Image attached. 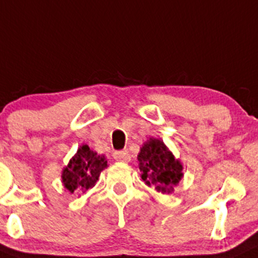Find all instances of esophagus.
I'll use <instances>...</instances> for the list:
<instances>
[{
  "label": "esophagus",
  "instance_id": "1",
  "mask_svg": "<svg viewBox=\"0 0 258 258\" xmlns=\"http://www.w3.org/2000/svg\"><path fill=\"white\" fill-rule=\"evenodd\" d=\"M113 158L117 162H123V163H128L131 161V156L127 151H117L113 153Z\"/></svg>",
  "mask_w": 258,
  "mask_h": 258
}]
</instances>
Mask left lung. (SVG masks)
Here are the masks:
<instances>
[{
    "instance_id": "1",
    "label": "left lung",
    "mask_w": 258,
    "mask_h": 258,
    "mask_svg": "<svg viewBox=\"0 0 258 258\" xmlns=\"http://www.w3.org/2000/svg\"><path fill=\"white\" fill-rule=\"evenodd\" d=\"M141 178L156 191L170 194L184 177L183 164L159 138L151 137L141 147L137 156Z\"/></svg>"
}]
</instances>
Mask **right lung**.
Here are the masks:
<instances>
[{
	"instance_id": "right-lung-1",
	"label": "right lung",
	"mask_w": 258,
	"mask_h": 258,
	"mask_svg": "<svg viewBox=\"0 0 258 258\" xmlns=\"http://www.w3.org/2000/svg\"><path fill=\"white\" fill-rule=\"evenodd\" d=\"M106 168L107 161L104 154L100 156L88 145H81L61 172V183L72 194H85L94 188Z\"/></svg>"
}]
</instances>
